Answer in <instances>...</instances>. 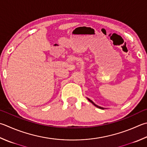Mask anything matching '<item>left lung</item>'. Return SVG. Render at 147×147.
I'll return each mask as SVG.
<instances>
[{"label": "left lung", "mask_w": 147, "mask_h": 147, "mask_svg": "<svg viewBox=\"0 0 147 147\" xmlns=\"http://www.w3.org/2000/svg\"><path fill=\"white\" fill-rule=\"evenodd\" d=\"M88 100H89L90 102H91V103H92L94 106H96V107H98V108H100V109H104V108L103 107H100V106H97V105H96L95 103H94V102L92 101V100H91L90 99V98H88Z\"/></svg>", "instance_id": "1"}]
</instances>
